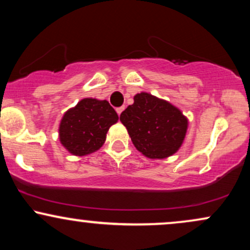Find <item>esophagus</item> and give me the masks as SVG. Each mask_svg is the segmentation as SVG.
Listing matches in <instances>:
<instances>
[{"label": "esophagus", "mask_w": 250, "mask_h": 250, "mask_svg": "<svg viewBox=\"0 0 250 250\" xmlns=\"http://www.w3.org/2000/svg\"><path fill=\"white\" fill-rule=\"evenodd\" d=\"M123 110H125V107H120V108H117V109H116V113H117V114H119V116H120V115H121V114H122V111H123Z\"/></svg>", "instance_id": "1"}]
</instances>
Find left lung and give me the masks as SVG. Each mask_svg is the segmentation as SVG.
I'll use <instances>...</instances> for the list:
<instances>
[{"label": "left lung", "instance_id": "obj_1", "mask_svg": "<svg viewBox=\"0 0 250 250\" xmlns=\"http://www.w3.org/2000/svg\"><path fill=\"white\" fill-rule=\"evenodd\" d=\"M120 121L135 148L153 160L176 153L188 129V119L179 108L145 91L134 96V103L122 111Z\"/></svg>", "mask_w": 250, "mask_h": 250}]
</instances>
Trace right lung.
Masks as SVG:
<instances>
[{"label": "right lung", "instance_id": "add662e5", "mask_svg": "<svg viewBox=\"0 0 250 250\" xmlns=\"http://www.w3.org/2000/svg\"><path fill=\"white\" fill-rule=\"evenodd\" d=\"M119 115L105 100L83 99L63 115L59 127L62 146L76 156L99 150L105 141L109 128Z\"/></svg>", "mask_w": 250, "mask_h": 250}]
</instances>
